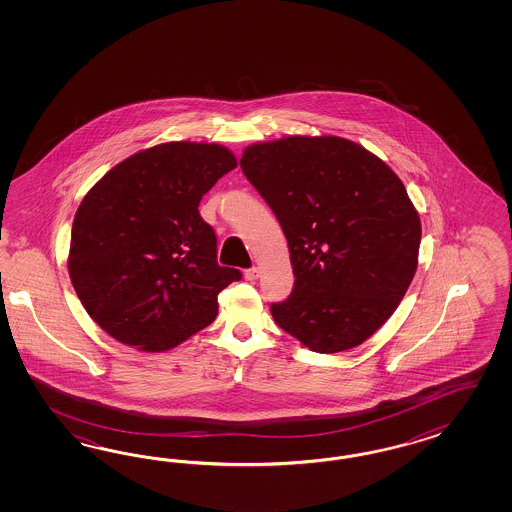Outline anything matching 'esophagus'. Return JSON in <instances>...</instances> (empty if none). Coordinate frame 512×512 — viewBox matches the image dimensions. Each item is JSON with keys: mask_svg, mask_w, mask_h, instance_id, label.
I'll return each instance as SVG.
<instances>
[{"mask_svg": "<svg viewBox=\"0 0 512 512\" xmlns=\"http://www.w3.org/2000/svg\"><path fill=\"white\" fill-rule=\"evenodd\" d=\"M261 276V270L257 268V266H251L248 270H244V278L248 279V281H253V279H257Z\"/></svg>", "mask_w": 512, "mask_h": 512, "instance_id": "34e87169", "label": "esophagus"}]
</instances>
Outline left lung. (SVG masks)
<instances>
[{
    "mask_svg": "<svg viewBox=\"0 0 512 512\" xmlns=\"http://www.w3.org/2000/svg\"><path fill=\"white\" fill-rule=\"evenodd\" d=\"M240 167L289 244L293 293L270 306L279 328L315 353L368 340L398 308L419 261V214L402 180L340 137L253 144Z\"/></svg>",
    "mask_w": 512,
    "mask_h": 512,
    "instance_id": "1",
    "label": "left lung"
}]
</instances>
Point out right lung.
Masks as SVG:
<instances>
[{
  "mask_svg": "<svg viewBox=\"0 0 512 512\" xmlns=\"http://www.w3.org/2000/svg\"><path fill=\"white\" fill-rule=\"evenodd\" d=\"M236 167L219 144L167 142L127 157L88 191L71 231L69 276L114 340L159 353L210 325L242 272L217 264L199 202Z\"/></svg>",
  "mask_w": 512,
  "mask_h": 512,
  "instance_id": "add662e5",
  "label": "right lung"
}]
</instances>
